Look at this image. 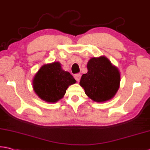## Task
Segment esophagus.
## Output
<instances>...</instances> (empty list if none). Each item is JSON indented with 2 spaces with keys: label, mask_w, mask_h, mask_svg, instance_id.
I'll return each mask as SVG.
<instances>
[{
  "label": "esophagus",
  "mask_w": 150,
  "mask_h": 150,
  "mask_svg": "<svg viewBox=\"0 0 150 150\" xmlns=\"http://www.w3.org/2000/svg\"><path fill=\"white\" fill-rule=\"evenodd\" d=\"M81 77V74H79V73H78V74H75V76H74L75 79H76V81H77V82H79L80 81Z\"/></svg>",
  "instance_id": "34e87169"
}]
</instances>
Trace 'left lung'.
Wrapping results in <instances>:
<instances>
[{
    "instance_id": "left-lung-1",
    "label": "left lung",
    "mask_w": 150,
    "mask_h": 150,
    "mask_svg": "<svg viewBox=\"0 0 150 150\" xmlns=\"http://www.w3.org/2000/svg\"><path fill=\"white\" fill-rule=\"evenodd\" d=\"M87 73L82 75L79 84L93 101L101 103L115 96L120 85V73L104 56L93 57L87 65Z\"/></svg>"
}]
</instances>
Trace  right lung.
<instances>
[{
  "mask_svg": "<svg viewBox=\"0 0 150 150\" xmlns=\"http://www.w3.org/2000/svg\"><path fill=\"white\" fill-rule=\"evenodd\" d=\"M76 83L69 73L61 68L59 62L42 65L33 80V89L39 98L48 103H55L65 96L66 90Z\"/></svg>",
  "mask_w": 150,
  "mask_h": 150,
  "instance_id": "right-lung-1",
  "label": "right lung"
}]
</instances>
